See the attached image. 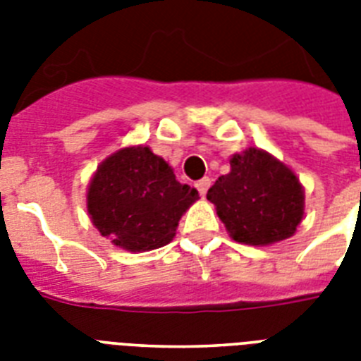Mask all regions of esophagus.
<instances>
[{"instance_id":"esophagus-1","label":"esophagus","mask_w":361,"mask_h":361,"mask_svg":"<svg viewBox=\"0 0 361 361\" xmlns=\"http://www.w3.org/2000/svg\"><path fill=\"white\" fill-rule=\"evenodd\" d=\"M209 185H212V180H209V178H202V180H198L197 183H195V187H197L198 192H200L202 197L206 195V192H208Z\"/></svg>"}]
</instances>
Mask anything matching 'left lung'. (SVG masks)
Masks as SVG:
<instances>
[{
    "label": "left lung",
    "mask_w": 361,
    "mask_h": 361,
    "mask_svg": "<svg viewBox=\"0 0 361 361\" xmlns=\"http://www.w3.org/2000/svg\"><path fill=\"white\" fill-rule=\"evenodd\" d=\"M228 236L245 245H271L294 236L303 219L305 191L290 166L260 147L231 157V172L209 187Z\"/></svg>",
    "instance_id": "1"
}]
</instances>
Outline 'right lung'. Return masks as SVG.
Returning <instances> with one entry per match:
<instances>
[{
	"mask_svg": "<svg viewBox=\"0 0 361 361\" xmlns=\"http://www.w3.org/2000/svg\"><path fill=\"white\" fill-rule=\"evenodd\" d=\"M197 200V189L180 183L172 166L142 144L125 146L104 159L86 192L93 226L130 252L170 243L181 215Z\"/></svg>",
	"mask_w": 361,
	"mask_h": 361,
	"instance_id": "obj_1",
	"label": "right lung"
}]
</instances>
